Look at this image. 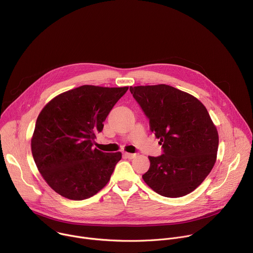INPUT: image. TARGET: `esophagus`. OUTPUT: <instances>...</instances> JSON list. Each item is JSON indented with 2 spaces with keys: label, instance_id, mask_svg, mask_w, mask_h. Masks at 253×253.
<instances>
[{
  "label": "esophagus",
  "instance_id": "obj_1",
  "mask_svg": "<svg viewBox=\"0 0 253 253\" xmlns=\"http://www.w3.org/2000/svg\"><path fill=\"white\" fill-rule=\"evenodd\" d=\"M124 156H125L126 158H128V159H133V158L136 156V154H135V153H127V152H125V153H124Z\"/></svg>",
  "mask_w": 253,
  "mask_h": 253
}]
</instances>
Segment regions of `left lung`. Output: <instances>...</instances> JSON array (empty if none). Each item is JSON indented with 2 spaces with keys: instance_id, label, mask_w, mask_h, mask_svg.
<instances>
[{
  "instance_id": "8db88e82",
  "label": "left lung",
  "mask_w": 253,
  "mask_h": 253,
  "mask_svg": "<svg viewBox=\"0 0 253 253\" xmlns=\"http://www.w3.org/2000/svg\"><path fill=\"white\" fill-rule=\"evenodd\" d=\"M130 92L160 139L163 154L149 156L142 175L156 193L170 198L196 189L216 161L218 133L204 105L169 85L130 87Z\"/></svg>"
}]
</instances>
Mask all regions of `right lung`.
<instances>
[{
	"mask_svg": "<svg viewBox=\"0 0 253 253\" xmlns=\"http://www.w3.org/2000/svg\"><path fill=\"white\" fill-rule=\"evenodd\" d=\"M127 90L83 85L58 95L43 108L31 141L32 154L46 182L61 196L87 199L110 180L122 154L92 146Z\"/></svg>",
	"mask_w": 253,
	"mask_h": 253,
	"instance_id": "right-lung-1",
	"label": "right lung"
}]
</instances>
